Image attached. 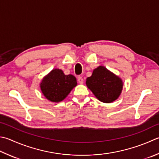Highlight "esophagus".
<instances>
[{
    "label": "esophagus",
    "mask_w": 159,
    "mask_h": 159,
    "mask_svg": "<svg viewBox=\"0 0 159 159\" xmlns=\"http://www.w3.org/2000/svg\"><path fill=\"white\" fill-rule=\"evenodd\" d=\"M77 81H78V82L80 84H83V82H84V80H83L82 77H81V76H79L78 77H77Z\"/></svg>",
    "instance_id": "1"
}]
</instances>
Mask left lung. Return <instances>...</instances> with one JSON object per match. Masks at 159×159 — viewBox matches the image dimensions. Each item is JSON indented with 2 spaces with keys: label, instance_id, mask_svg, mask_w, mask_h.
Returning <instances> with one entry per match:
<instances>
[{
  "label": "left lung",
  "instance_id": "obj_1",
  "mask_svg": "<svg viewBox=\"0 0 159 159\" xmlns=\"http://www.w3.org/2000/svg\"><path fill=\"white\" fill-rule=\"evenodd\" d=\"M86 84L95 96L104 103L117 100L123 87L122 80L102 66L93 70L92 75L86 79Z\"/></svg>",
  "mask_w": 159,
  "mask_h": 159
}]
</instances>
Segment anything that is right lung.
Wrapping results in <instances>:
<instances>
[{"instance_id": "right-lung-1", "label": "right lung", "mask_w": 159, "mask_h": 159, "mask_svg": "<svg viewBox=\"0 0 159 159\" xmlns=\"http://www.w3.org/2000/svg\"><path fill=\"white\" fill-rule=\"evenodd\" d=\"M76 85L75 77L73 75H66L61 70L55 68L43 77L40 87L48 100L52 102H59L64 100Z\"/></svg>"}]
</instances>
